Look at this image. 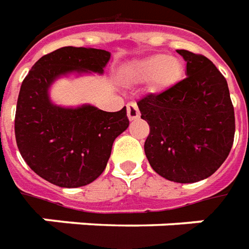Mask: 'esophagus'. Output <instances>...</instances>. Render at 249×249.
Segmentation results:
<instances>
[{
    "label": "esophagus",
    "mask_w": 249,
    "mask_h": 249,
    "mask_svg": "<svg viewBox=\"0 0 249 249\" xmlns=\"http://www.w3.org/2000/svg\"><path fill=\"white\" fill-rule=\"evenodd\" d=\"M126 114H128V119L130 121H135L140 117V112H139V107L135 102H129L126 105Z\"/></svg>",
    "instance_id": "1"
}]
</instances>
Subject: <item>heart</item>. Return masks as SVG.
Here are the masks:
<instances>
[{
	"label": "heart",
	"instance_id": "1",
	"mask_svg": "<svg viewBox=\"0 0 249 249\" xmlns=\"http://www.w3.org/2000/svg\"><path fill=\"white\" fill-rule=\"evenodd\" d=\"M183 74L185 66L180 59L156 53L132 62L125 71V78L135 83L148 81L152 93H161L178 85Z\"/></svg>",
	"mask_w": 249,
	"mask_h": 249
}]
</instances>
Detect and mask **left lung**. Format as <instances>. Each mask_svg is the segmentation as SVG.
Masks as SVG:
<instances>
[{
	"label": "left lung",
	"mask_w": 249,
	"mask_h": 249,
	"mask_svg": "<svg viewBox=\"0 0 249 249\" xmlns=\"http://www.w3.org/2000/svg\"><path fill=\"white\" fill-rule=\"evenodd\" d=\"M186 78L160 94L137 102L149 125L144 151L163 178L194 183L214 174L231 152L234 110L227 79L203 55L177 50Z\"/></svg>",
	"instance_id": "left-lung-1"
}]
</instances>
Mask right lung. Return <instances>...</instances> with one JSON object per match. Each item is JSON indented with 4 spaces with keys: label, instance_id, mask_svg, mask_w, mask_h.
<instances>
[{
    "label": "right lung",
    "instance_id": "right-lung-1",
    "mask_svg": "<svg viewBox=\"0 0 249 249\" xmlns=\"http://www.w3.org/2000/svg\"><path fill=\"white\" fill-rule=\"evenodd\" d=\"M110 52L62 47L44 55L22 81L15 133L22 159L35 173L59 187H81L104 173L113 142L128 126L126 107L104 112L93 105L60 107L50 89L62 76L104 74Z\"/></svg>",
    "mask_w": 249,
    "mask_h": 249
}]
</instances>
